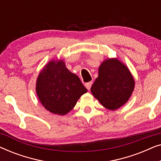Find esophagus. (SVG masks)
Returning <instances> with one entry per match:
<instances>
[{
	"instance_id": "esophagus-1",
	"label": "esophagus",
	"mask_w": 161,
	"mask_h": 161,
	"mask_svg": "<svg viewBox=\"0 0 161 161\" xmlns=\"http://www.w3.org/2000/svg\"><path fill=\"white\" fill-rule=\"evenodd\" d=\"M92 81H90V82H88V83H86L85 84V86H86V88L88 90H90V89H91V87H92Z\"/></svg>"
}]
</instances>
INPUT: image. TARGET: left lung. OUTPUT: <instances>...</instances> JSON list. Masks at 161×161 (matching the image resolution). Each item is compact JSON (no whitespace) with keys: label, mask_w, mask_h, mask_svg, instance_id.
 I'll return each mask as SVG.
<instances>
[{"label":"left lung","mask_w":161,"mask_h":161,"mask_svg":"<svg viewBox=\"0 0 161 161\" xmlns=\"http://www.w3.org/2000/svg\"><path fill=\"white\" fill-rule=\"evenodd\" d=\"M134 88L135 80L128 67L116 58H111L99 67L91 92L103 107L114 111L129 100Z\"/></svg>","instance_id":"1"}]
</instances>
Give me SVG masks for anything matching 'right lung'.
I'll return each instance as SVG.
<instances>
[{
	"label": "right lung",
	"mask_w": 161,
	"mask_h": 161,
	"mask_svg": "<svg viewBox=\"0 0 161 161\" xmlns=\"http://www.w3.org/2000/svg\"><path fill=\"white\" fill-rule=\"evenodd\" d=\"M36 92L45 109L64 116L73 109L87 89L78 76L66 67L64 61L53 59L39 72Z\"/></svg>",
	"instance_id": "1"
}]
</instances>
